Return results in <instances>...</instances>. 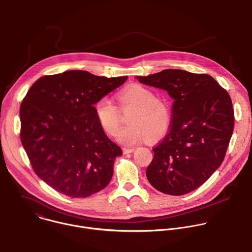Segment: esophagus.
Wrapping results in <instances>:
<instances>
[{
    "instance_id": "obj_1",
    "label": "esophagus",
    "mask_w": 252,
    "mask_h": 252,
    "mask_svg": "<svg viewBox=\"0 0 252 252\" xmlns=\"http://www.w3.org/2000/svg\"><path fill=\"white\" fill-rule=\"evenodd\" d=\"M133 151H134L133 148H123L124 154H129V153H132Z\"/></svg>"
}]
</instances>
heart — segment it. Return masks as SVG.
Listing matches in <instances>:
<instances>
[{"instance_id": "obj_1", "label": "heart", "mask_w": 252, "mask_h": 252, "mask_svg": "<svg viewBox=\"0 0 252 252\" xmlns=\"http://www.w3.org/2000/svg\"><path fill=\"white\" fill-rule=\"evenodd\" d=\"M121 109H133L127 123L121 129L117 139L125 145H135L148 137L152 140L161 137L170 124L168 105L155 98L154 93L140 85L128 86L118 94ZM95 115L101 127L109 134H115L120 126V112L108 97L101 98L95 104Z\"/></svg>"}]
</instances>
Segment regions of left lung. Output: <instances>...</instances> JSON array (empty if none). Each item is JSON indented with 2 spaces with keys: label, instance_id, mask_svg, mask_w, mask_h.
<instances>
[{
  "label": "left lung",
  "instance_id": "obj_1",
  "mask_svg": "<svg viewBox=\"0 0 252 252\" xmlns=\"http://www.w3.org/2000/svg\"><path fill=\"white\" fill-rule=\"evenodd\" d=\"M135 77L174 99L171 129L153 148L146 177L163 193L187 194L203 185L225 158L235 122L231 97L204 73L168 68Z\"/></svg>",
  "mask_w": 252,
  "mask_h": 252
}]
</instances>
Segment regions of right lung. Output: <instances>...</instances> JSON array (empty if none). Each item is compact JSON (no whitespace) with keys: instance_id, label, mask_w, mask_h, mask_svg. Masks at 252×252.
Wrapping results in <instances>:
<instances>
[{"instance_id":"obj_1","label":"right lung","mask_w":252,"mask_h":252,"mask_svg":"<svg viewBox=\"0 0 252 252\" xmlns=\"http://www.w3.org/2000/svg\"><path fill=\"white\" fill-rule=\"evenodd\" d=\"M126 79L67 70L42 76L28 90L21 143L36 175L55 190L82 198L110 183L122 149L104 132L94 104Z\"/></svg>"}]
</instances>
